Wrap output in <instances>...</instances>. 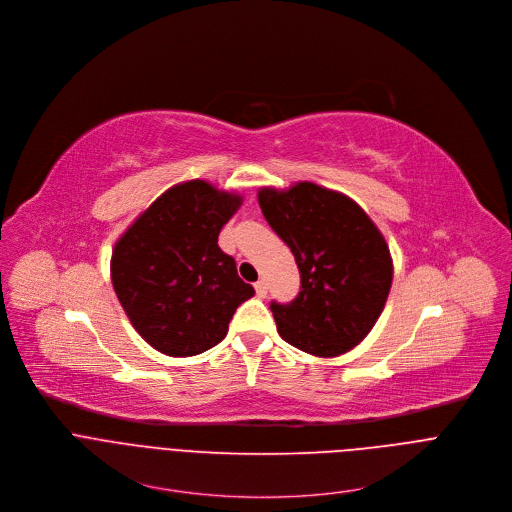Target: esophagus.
<instances>
[{"label":"esophagus","mask_w":512,"mask_h":512,"mask_svg":"<svg viewBox=\"0 0 512 512\" xmlns=\"http://www.w3.org/2000/svg\"><path fill=\"white\" fill-rule=\"evenodd\" d=\"M254 290H256V296H258V298H264V296L268 294V282H266V280H258V282L254 284Z\"/></svg>","instance_id":"esophagus-1"}]
</instances>
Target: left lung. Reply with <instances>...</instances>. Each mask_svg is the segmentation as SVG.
Wrapping results in <instances>:
<instances>
[{
	"mask_svg": "<svg viewBox=\"0 0 512 512\" xmlns=\"http://www.w3.org/2000/svg\"><path fill=\"white\" fill-rule=\"evenodd\" d=\"M258 203L300 272L298 296L270 304L278 335L315 357L349 353L389 296L393 260L383 234L357 201L313 181L260 187Z\"/></svg>",
	"mask_w": 512,
	"mask_h": 512,
	"instance_id": "8db88e82",
	"label": "left lung"
}]
</instances>
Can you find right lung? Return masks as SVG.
Segmentation results:
<instances>
[{"mask_svg":"<svg viewBox=\"0 0 512 512\" xmlns=\"http://www.w3.org/2000/svg\"><path fill=\"white\" fill-rule=\"evenodd\" d=\"M242 201L236 191L189 179L161 193L115 242L113 288L135 331L159 353L191 357L216 347L254 296L218 246Z\"/></svg>","mask_w":512,"mask_h":512,"instance_id":"right-lung-1","label":"right lung"}]
</instances>
